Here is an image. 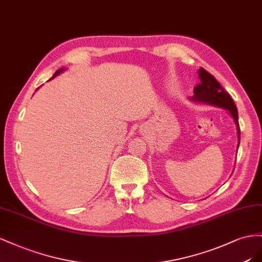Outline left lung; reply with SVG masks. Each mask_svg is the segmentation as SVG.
<instances>
[{
    "instance_id": "left-lung-1",
    "label": "left lung",
    "mask_w": 262,
    "mask_h": 262,
    "mask_svg": "<svg viewBox=\"0 0 262 262\" xmlns=\"http://www.w3.org/2000/svg\"><path fill=\"white\" fill-rule=\"evenodd\" d=\"M199 78L200 83L194 88L193 90V96L191 101L196 103H203L207 104V105H213L225 108L228 111L230 116L233 117L234 122L236 124L237 129V150L239 147V143H241V129H239V123H238V111L235 105L233 99L230 98V95L222 88V85L219 83V81L216 80L211 73H208L203 68L199 69Z\"/></svg>"
}]
</instances>
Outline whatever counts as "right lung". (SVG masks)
<instances>
[{"instance_id": "obj_1", "label": "right lung", "mask_w": 262, "mask_h": 262, "mask_svg": "<svg viewBox=\"0 0 262 262\" xmlns=\"http://www.w3.org/2000/svg\"><path fill=\"white\" fill-rule=\"evenodd\" d=\"M64 70H66L64 68H60V69H58V70H57V71L55 72V74H54V76H52V78H51V79H54V78H56V77L58 76V74H60V73H61V72H63ZM51 79H50V80H51ZM38 89H39V88H38ZM38 89H37V90H38Z\"/></svg>"}]
</instances>
